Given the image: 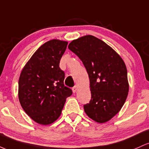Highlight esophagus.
<instances>
[{
    "instance_id": "1",
    "label": "esophagus",
    "mask_w": 149,
    "mask_h": 149,
    "mask_svg": "<svg viewBox=\"0 0 149 149\" xmlns=\"http://www.w3.org/2000/svg\"><path fill=\"white\" fill-rule=\"evenodd\" d=\"M78 87L77 86V85H75L74 87H73V88H72V90H73V92H76V91L77 90H78Z\"/></svg>"
}]
</instances>
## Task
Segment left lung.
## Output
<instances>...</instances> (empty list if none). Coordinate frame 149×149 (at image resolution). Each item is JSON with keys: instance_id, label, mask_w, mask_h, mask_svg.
Masks as SVG:
<instances>
[{"instance_id": "1", "label": "left lung", "mask_w": 149, "mask_h": 149, "mask_svg": "<svg viewBox=\"0 0 149 149\" xmlns=\"http://www.w3.org/2000/svg\"><path fill=\"white\" fill-rule=\"evenodd\" d=\"M68 47L82 61L90 78L91 100L83 106L85 112L97 123L107 122L120 111L128 95L123 60L110 46L91 35L73 40Z\"/></svg>"}]
</instances>
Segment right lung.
Wrapping results in <instances>:
<instances>
[{"label":"right lung","instance_id":"add662e5","mask_svg":"<svg viewBox=\"0 0 149 149\" xmlns=\"http://www.w3.org/2000/svg\"><path fill=\"white\" fill-rule=\"evenodd\" d=\"M68 42L52 40L40 46L26 63L19 79V100L31 118L41 125L52 123L61 115L72 90L65 86L59 68Z\"/></svg>","mask_w":149,"mask_h":149}]
</instances>
